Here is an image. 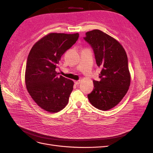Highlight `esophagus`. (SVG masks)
<instances>
[{"instance_id": "esophagus-1", "label": "esophagus", "mask_w": 153, "mask_h": 153, "mask_svg": "<svg viewBox=\"0 0 153 153\" xmlns=\"http://www.w3.org/2000/svg\"><path fill=\"white\" fill-rule=\"evenodd\" d=\"M74 82H75V84H76V85H78L80 83V80H75V81H74Z\"/></svg>"}]
</instances>
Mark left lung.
<instances>
[{
	"label": "left lung",
	"mask_w": 153,
	"mask_h": 153,
	"mask_svg": "<svg viewBox=\"0 0 153 153\" xmlns=\"http://www.w3.org/2000/svg\"><path fill=\"white\" fill-rule=\"evenodd\" d=\"M84 39L93 49L97 66L101 68L100 81L87 95L90 103L101 110L114 108L126 95L130 85L128 57L123 46L100 30L87 32Z\"/></svg>",
	"instance_id": "1"
}]
</instances>
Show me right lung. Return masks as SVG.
Masks as SVG:
<instances>
[{
  "label": "right lung",
  "instance_id": "1",
  "mask_svg": "<svg viewBox=\"0 0 153 153\" xmlns=\"http://www.w3.org/2000/svg\"><path fill=\"white\" fill-rule=\"evenodd\" d=\"M78 37V33H50L37 41L30 51L25 75L26 87L36 103L47 112H58L68 103L74 82L58 76L55 69L62 55Z\"/></svg>",
  "mask_w": 153,
  "mask_h": 153
}]
</instances>
